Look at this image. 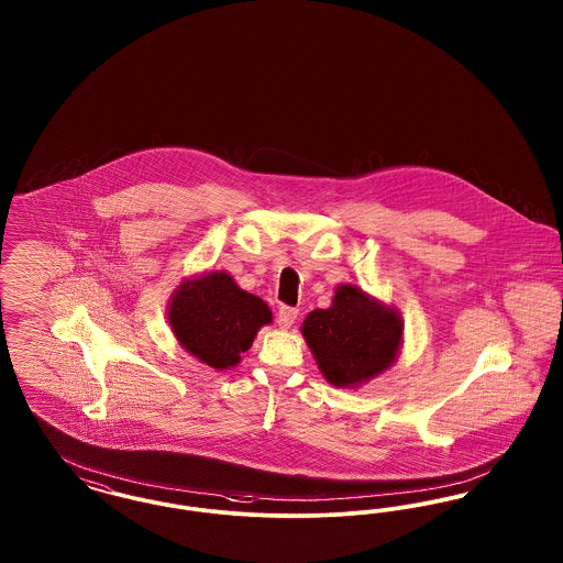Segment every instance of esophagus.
Returning a JSON list of instances; mask_svg holds the SVG:
<instances>
[{
    "label": "esophagus",
    "instance_id": "esophagus-1",
    "mask_svg": "<svg viewBox=\"0 0 563 563\" xmlns=\"http://www.w3.org/2000/svg\"><path fill=\"white\" fill-rule=\"evenodd\" d=\"M297 314H299L297 308L280 306V308H278V314H276V324H278L280 329H291V324H294L295 319H297Z\"/></svg>",
    "mask_w": 563,
    "mask_h": 563
}]
</instances>
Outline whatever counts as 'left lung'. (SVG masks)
<instances>
[{
    "mask_svg": "<svg viewBox=\"0 0 563 563\" xmlns=\"http://www.w3.org/2000/svg\"><path fill=\"white\" fill-rule=\"evenodd\" d=\"M301 335L329 384L356 388L397 361L401 314L354 285H340L327 310L306 317Z\"/></svg>",
    "mask_w": 563,
    "mask_h": 563,
    "instance_id": "left-lung-1",
    "label": "left lung"
}]
</instances>
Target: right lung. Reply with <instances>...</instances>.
<instances>
[{
  "label": "right lung",
  "instance_id": "1",
  "mask_svg": "<svg viewBox=\"0 0 563 563\" xmlns=\"http://www.w3.org/2000/svg\"><path fill=\"white\" fill-rule=\"evenodd\" d=\"M168 322L191 356L221 372L241 363L257 331L272 322V310L230 274L207 272L179 285L168 301Z\"/></svg>",
  "mask_w": 563,
  "mask_h": 563
}]
</instances>
